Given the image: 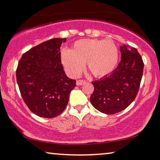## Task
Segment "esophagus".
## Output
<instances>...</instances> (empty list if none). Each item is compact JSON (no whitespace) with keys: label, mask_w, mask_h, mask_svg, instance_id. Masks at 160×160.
<instances>
[{"label":"esophagus","mask_w":160,"mask_h":160,"mask_svg":"<svg viewBox=\"0 0 160 160\" xmlns=\"http://www.w3.org/2000/svg\"><path fill=\"white\" fill-rule=\"evenodd\" d=\"M85 83H86V80H78L76 82L77 85H82Z\"/></svg>","instance_id":"obj_1"}]
</instances>
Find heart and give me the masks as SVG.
<instances>
[{
    "label": "heart",
    "mask_w": 160,
    "mask_h": 160,
    "mask_svg": "<svg viewBox=\"0 0 160 160\" xmlns=\"http://www.w3.org/2000/svg\"><path fill=\"white\" fill-rule=\"evenodd\" d=\"M62 64L68 73L77 77L87 68L96 78L110 74L117 66L118 49L112 40L85 39L75 42L71 50L63 49L61 53Z\"/></svg>",
    "instance_id": "b5f03b06"
}]
</instances>
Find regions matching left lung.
<instances>
[{"label":"left lung","mask_w":160,"mask_h":160,"mask_svg":"<svg viewBox=\"0 0 160 160\" xmlns=\"http://www.w3.org/2000/svg\"><path fill=\"white\" fill-rule=\"evenodd\" d=\"M121 59L110 75L92 82V106L100 112L114 114L126 109L136 97L141 82L144 63L137 49L121 46Z\"/></svg>","instance_id":"obj_1"}]
</instances>
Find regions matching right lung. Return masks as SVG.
Returning <instances> with one entry per match:
<instances>
[{"label": "right lung", "mask_w": 160, "mask_h": 160, "mask_svg": "<svg viewBox=\"0 0 160 160\" xmlns=\"http://www.w3.org/2000/svg\"><path fill=\"white\" fill-rule=\"evenodd\" d=\"M66 39L54 38L35 46L19 61L16 78L21 96L29 109L40 117L61 114L76 85L61 63L60 48Z\"/></svg>", "instance_id": "add662e5"}]
</instances>
